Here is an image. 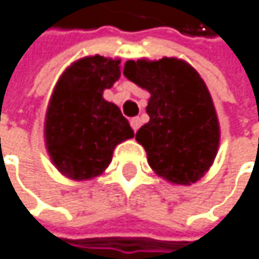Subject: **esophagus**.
I'll use <instances>...</instances> for the list:
<instances>
[{"instance_id": "obj_1", "label": "esophagus", "mask_w": 259, "mask_h": 259, "mask_svg": "<svg viewBox=\"0 0 259 259\" xmlns=\"http://www.w3.org/2000/svg\"><path fill=\"white\" fill-rule=\"evenodd\" d=\"M131 125H132V128L137 132L138 128H140V125H141V119L140 118H132L131 119Z\"/></svg>"}]
</instances>
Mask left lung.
I'll return each mask as SVG.
<instances>
[{"label": "left lung", "mask_w": 259, "mask_h": 259, "mask_svg": "<svg viewBox=\"0 0 259 259\" xmlns=\"http://www.w3.org/2000/svg\"><path fill=\"white\" fill-rule=\"evenodd\" d=\"M124 76L150 94L149 122L137 132L153 172L190 186L210 169L220 146V122L199 73L186 61L162 58L124 64Z\"/></svg>", "instance_id": "obj_1"}]
</instances>
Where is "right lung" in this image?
<instances>
[{
  "label": "right lung",
  "mask_w": 259,
  "mask_h": 259,
  "mask_svg": "<svg viewBox=\"0 0 259 259\" xmlns=\"http://www.w3.org/2000/svg\"><path fill=\"white\" fill-rule=\"evenodd\" d=\"M121 60L85 57L60 76L44 122L46 147L64 177L84 181L100 177L115 147L134 138V131L118 106L103 98L121 76Z\"/></svg>",
  "instance_id": "obj_1"
}]
</instances>
